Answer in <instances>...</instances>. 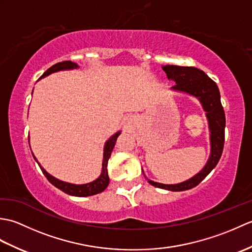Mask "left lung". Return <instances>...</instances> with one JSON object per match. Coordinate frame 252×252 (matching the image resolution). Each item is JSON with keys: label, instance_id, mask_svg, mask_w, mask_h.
<instances>
[{"label": "left lung", "instance_id": "obj_1", "mask_svg": "<svg viewBox=\"0 0 252 252\" xmlns=\"http://www.w3.org/2000/svg\"><path fill=\"white\" fill-rule=\"evenodd\" d=\"M162 69L167 73L168 79L175 82V85L171 88V91L190 95L199 100L202 109L206 112L209 133H210V156L205 167L192 178L178 184H162L147 179L144 174L148 183L155 187L172 191H181L197 186L216 168L223 152L224 137H225V114L221 104L220 91L217 83L200 69L174 65L162 66Z\"/></svg>", "mask_w": 252, "mask_h": 252}]
</instances>
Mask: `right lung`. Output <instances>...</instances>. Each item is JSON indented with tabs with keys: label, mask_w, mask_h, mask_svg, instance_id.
<instances>
[{
	"label": "right lung",
	"mask_w": 252,
	"mask_h": 252,
	"mask_svg": "<svg viewBox=\"0 0 252 252\" xmlns=\"http://www.w3.org/2000/svg\"><path fill=\"white\" fill-rule=\"evenodd\" d=\"M78 68H79V66L76 63H72L69 61L57 63L54 66H52L51 68L47 69V70L43 74H42L40 79L45 78L47 76H50L51 73H54L57 71L72 70V69H78ZM32 92H33V91H32ZM120 133H121V131H118L117 133H115L114 135H111L108 140L106 141L105 146H104L103 164H101L103 167H101L100 175L96 180L90 182V183H87V184H72V183H68V182H63V181H61V180L54 178V176L51 175L50 173H47L44 170V168L41 167V164L36 160L33 153H32V156H33L34 160L37 162V164H39V167L41 168L43 174L46 176V179L51 182V184L57 187L58 189L63 190V192H66V194H68V195L76 196V197H88V196L96 195V194H99V192H101V191H104L109 184V176H108V172H107V163H108V159L110 158L111 152L115 147L117 138L120 135ZM28 140H30V138H28Z\"/></svg>",
	"instance_id": "1"
}]
</instances>
